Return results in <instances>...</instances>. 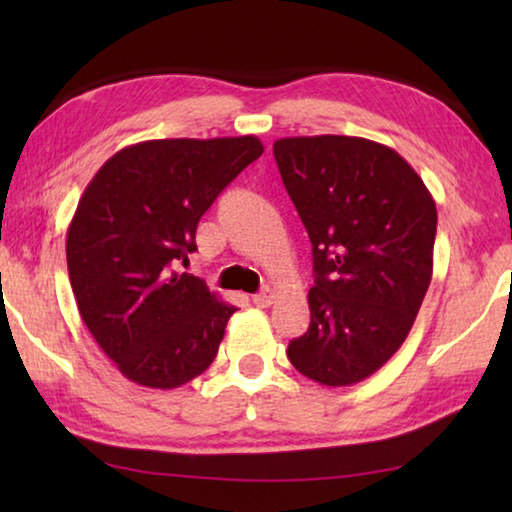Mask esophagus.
<instances>
[{"label": "esophagus", "mask_w": 512, "mask_h": 512, "mask_svg": "<svg viewBox=\"0 0 512 512\" xmlns=\"http://www.w3.org/2000/svg\"><path fill=\"white\" fill-rule=\"evenodd\" d=\"M273 300H275V291L273 289H264V291H259V293H255V296H253V302H255L257 307H268Z\"/></svg>", "instance_id": "esophagus-1"}]
</instances>
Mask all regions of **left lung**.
I'll list each match as a JSON object with an SVG mask.
<instances>
[{"label": "left lung", "instance_id": "left-lung-1", "mask_svg": "<svg viewBox=\"0 0 512 512\" xmlns=\"http://www.w3.org/2000/svg\"><path fill=\"white\" fill-rule=\"evenodd\" d=\"M273 155L314 257L311 323L289 361L323 386L357 384L400 350L418 316L436 203L400 153L363 137H284Z\"/></svg>", "mask_w": 512, "mask_h": 512}]
</instances>
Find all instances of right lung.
Returning <instances> with one entry per match:
<instances>
[{"label": "right lung", "instance_id": "add662e5", "mask_svg": "<svg viewBox=\"0 0 512 512\" xmlns=\"http://www.w3.org/2000/svg\"><path fill=\"white\" fill-rule=\"evenodd\" d=\"M264 153L255 135L149 140L94 173L67 228V271L83 323L126 379L178 388L214 361L235 305L178 273L196 225Z\"/></svg>", "mask_w": 512, "mask_h": 512}]
</instances>
